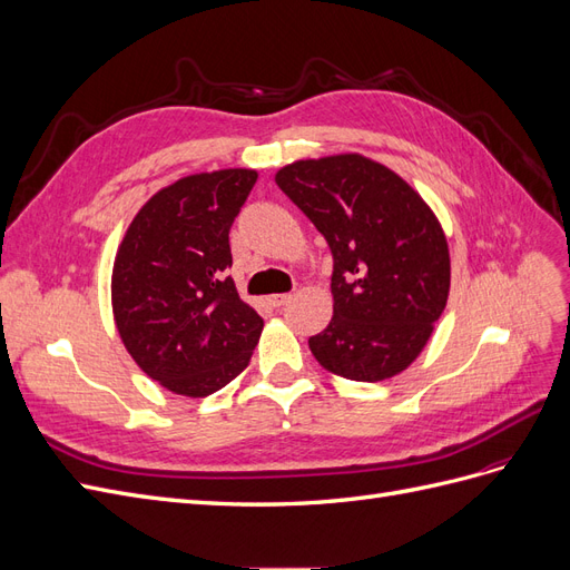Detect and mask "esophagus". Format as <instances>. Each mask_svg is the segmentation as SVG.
<instances>
[{
  "label": "esophagus",
  "mask_w": 570,
  "mask_h": 570,
  "mask_svg": "<svg viewBox=\"0 0 570 570\" xmlns=\"http://www.w3.org/2000/svg\"><path fill=\"white\" fill-rule=\"evenodd\" d=\"M289 299H292V295H271V297H268V304H271L273 308H281V306H285Z\"/></svg>",
  "instance_id": "esophagus-1"
}]
</instances>
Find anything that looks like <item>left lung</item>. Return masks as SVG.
Here are the masks:
<instances>
[{
    "label": "left lung",
    "instance_id": "left-lung-1",
    "mask_svg": "<svg viewBox=\"0 0 570 570\" xmlns=\"http://www.w3.org/2000/svg\"><path fill=\"white\" fill-rule=\"evenodd\" d=\"M275 183L333 252V321L308 337L318 364L358 383L402 373L450 297V247L404 178L361 154L302 159Z\"/></svg>",
    "mask_w": 570,
    "mask_h": 570
}]
</instances>
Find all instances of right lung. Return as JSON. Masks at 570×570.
Wrapping results in <instances>:
<instances>
[{
    "instance_id": "obj_1",
    "label": "right lung",
    "mask_w": 570,
    "mask_h": 570,
    "mask_svg": "<svg viewBox=\"0 0 570 570\" xmlns=\"http://www.w3.org/2000/svg\"><path fill=\"white\" fill-rule=\"evenodd\" d=\"M254 183L252 168L180 178L137 212L116 252L118 335L135 364L176 394L226 387L262 335V316L228 275V233Z\"/></svg>"
}]
</instances>
